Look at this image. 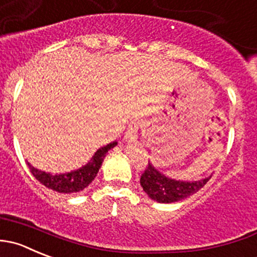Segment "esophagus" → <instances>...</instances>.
I'll return each mask as SVG.
<instances>
[{"instance_id": "obj_1", "label": "esophagus", "mask_w": 257, "mask_h": 257, "mask_svg": "<svg viewBox=\"0 0 257 257\" xmlns=\"http://www.w3.org/2000/svg\"><path fill=\"white\" fill-rule=\"evenodd\" d=\"M138 132H139V121L133 120L128 125V129L125 132V136H124V139L125 142H134L138 139Z\"/></svg>"}]
</instances>
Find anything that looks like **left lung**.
Returning <instances> with one entry per match:
<instances>
[{
  "mask_svg": "<svg viewBox=\"0 0 257 257\" xmlns=\"http://www.w3.org/2000/svg\"><path fill=\"white\" fill-rule=\"evenodd\" d=\"M210 178L211 176L200 181H176L164 176L148 162V167L141 176V186L152 200L159 203H172L195 195L210 181Z\"/></svg>",
  "mask_w": 257,
  "mask_h": 257,
  "instance_id": "8db88e82",
  "label": "left lung"
}]
</instances>
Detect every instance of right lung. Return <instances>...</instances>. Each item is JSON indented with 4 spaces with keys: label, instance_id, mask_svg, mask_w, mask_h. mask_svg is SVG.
<instances>
[{
    "label": "right lung",
    "instance_id": "1",
    "mask_svg": "<svg viewBox=\"0 0 257 257\" xmlns=\"http://www.w3.org/2000/svg\"><path fill=\"white\" fill-rule=\"evenodd\" d=\"M115 146L116 142H113V143H109L108 146L101 147L100 149L95 152V154L88 164L76 169V171L69 172V173L50 174L44 171H39L30 163H27V166H29L30 171L34 174L35 178L47 188L59 192V193H76V192L85 189L94 181L108 151H110Z\"/></svg>",
    "mask_w": 257,
    "mask_h": 257
}]
</instances>
